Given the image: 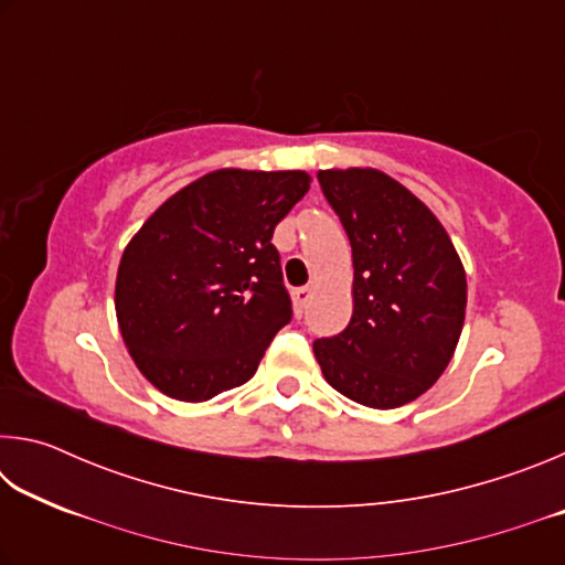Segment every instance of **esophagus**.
Masks as SVG:
<instances>
[{"label":"esophagus","mask_w":565,"mask_h":565,"mask_svg":"<svg viewBox=\"0 0 565 565\" xmlns=\"http://www.w3.org/2000/svg\"><path fill=\"white\" fill-rule=\"evenodd\" d=\"M311 296H313V289H309V286H303V289H296L294 291V309L299 311V313H303V309L311 301Z\"/></svg>","instance_id":"34e87169"}]
</instances>
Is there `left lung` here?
<instances>
[{"mask_svg":"<svg viewBox=\"0 0 565 565\" xmlns=\"http://www.w3.org/2000/svg\"><path fill=\"white\" fill-rule=\"evenodd\" d=\"M319 184L351 242L353 313L313 341L323 379L369 408H398L431 388L466 319V271L444 224L374 167L321 169Z\"/></svg>","mask_w":565,"mask_h":565,"instance_id":"8db88e82","label":"left lung"}]
</instances>
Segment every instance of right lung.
<instances>
[{
    "instance_id": "right-lung-1",
    "label": "right lung",
    "mask_w": 565,
    "mask_h": 565,
    "mask_svg": "<svg viewBox=\"0 0 565 565\" xmlns=\"http://www.w3.org/2000/svg\"><path fill=\"white\" fill-rule=\"evenodd\" d=\"M309 186L301 169H216L131 236L114 309L129 356L161 394L199 404L256 374L291 321L271 236Z\"/></svg>"
}]
</instances>
